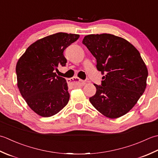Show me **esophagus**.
<instances>
[{"label": "esophagus", "instance_id": "esophagus-1", "mask_svg": "<svg viewBox=\"0 0 158 158\" xmlns=\"http://www.w3.org/2000/svg\"><path fill=\"white\" fill-rule=\"evenodd\" d=\"M69 80L72 82L74 83L75 85H79V86H83L85 85V82L83 81V80H80V78H78V77H73L72 79H69Z\"/></svg>", "mask_w": 158, "mask_h": 158}]
</instances>
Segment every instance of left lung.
<instances>
[{"label":"left lung","instance_id":"obj_1","mask_svg":"<svg viewBox=\"0 0 158 158\" xmlns=\"http://www.w3.org/2000/svg\"><path fill=\"white\" fill-rule=\"evenodd\" d=\"M96 60L97 69L105 76L102 85L94 84L91 104L106 117L116 118L132 108L147 86L148 70L140 52L125 39L103 33L83 39Z\"/></svg>","mask_w":158,"mask_h":158}]
</instances>
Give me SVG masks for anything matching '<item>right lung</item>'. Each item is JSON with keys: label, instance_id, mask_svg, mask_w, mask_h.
Instances as JSON below:
<instances>
[{"label": "right lung", "instance_id": "right-lung-1", "mask_svg": "<svg viewBox=\"0 0 158 158\" xmlns=\"http://www.w3.org/2000/svg\"><path fill=\"white\" fill-rule=\"evenodd\" d=\"M79 37L65 33L45 37L32 44L18 61L19 91L28 106L41 117L56 114L69 102L66 80L55 72L66 65L64 50Z\"/></svg>", "mask_w": 158, "mask_h": 158}]
</instances>
